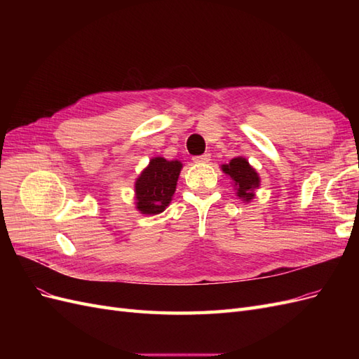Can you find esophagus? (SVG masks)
<instances>
[{"instance_id":"1","label":"esophagus","mask_w":359,"mask_h":359,"mask_svg":"<svg viewBox=\"0 0 359 359\" xmlns=\"http://www.w3.org/2000/svg\"><path fill=\"white\" fill-rule=\"evenodd\" d=\"M210 160H211V154H210V153H205V154H202V156L193 157V161H194V163H208Z\"/></svg>"}]
</instances>
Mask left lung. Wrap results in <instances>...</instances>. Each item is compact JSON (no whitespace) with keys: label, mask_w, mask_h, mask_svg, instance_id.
Listing matches in <instances>:
<instances>
[{"label":"left lung","mask_w":359,"mask_h":359,"mask_svg":"<svg viewBox=\"0 0 359 359\" xmlns=\"http://www.w3.org/2000/svg\"><path fill=\"white\" fill-rule=\"evenodd\" d=\"M222 170L233 181L238 198L245 202L255 198V190L260 186V178L255 168L250 166L248 160L244 157H235L229 161V165H223Z\"/></svg>","instance_id":"8db88e82"}]
</instances>
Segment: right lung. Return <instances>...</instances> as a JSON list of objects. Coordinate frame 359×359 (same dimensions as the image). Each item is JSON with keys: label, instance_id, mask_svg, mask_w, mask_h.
<instances>
[{"label": "right lung", "instance_id": "1", "mask_svg": "<svg viewBox=\"0 0 359 359\" xmlns=\"http://www.w3.org/2000/svg\"><path fill=\"white\" fill-rule=\"evenodd\" d=\"M182 163L178 160H166L154 157L142 170L135 182L136 208L147 215H156L166 210L173 193Z\"/></svg>", "mask_w": 359, "mask_h": 359}]
</instances>
